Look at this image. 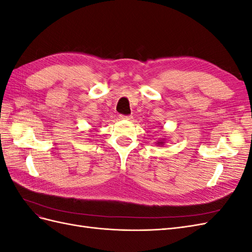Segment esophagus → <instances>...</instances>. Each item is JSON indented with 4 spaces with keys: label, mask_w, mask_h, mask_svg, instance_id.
I'll return each mask as SVG.
<instances>
[{
    "label": "esophagus",
    "mask_w": 252,
    "mask_h": 252,
    "mask_svg": "<svg viewBox=\"0 0 252 252\" xmlns=\"http://www.w3.org/2000/svg\"><path fill=\"white\" fill-rule=\"evenodd\" d=\"M120 118H121L122 120H128V121L132 120V117H131V116H125V114H120Z\"/></svg>",
    "instance_id": "obj_1"
}]
</instances>
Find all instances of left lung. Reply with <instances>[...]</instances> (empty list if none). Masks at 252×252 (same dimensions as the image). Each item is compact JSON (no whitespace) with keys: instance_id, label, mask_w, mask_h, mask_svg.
<instances>
[{"instance_id":"obj_1","label":"left lung","mask_w":252,"mask_h":252,"mask_svg":"<svg viewBox=\"0 0 252 252\" xmlns=\"http://www.w3.org/2000/svg\"><path fill=\"white\" fill-rule=\"evenodd\" d=\"M158 144H163V143H162V142H159V143H158Z\"/></svg>"}]
</instances>
